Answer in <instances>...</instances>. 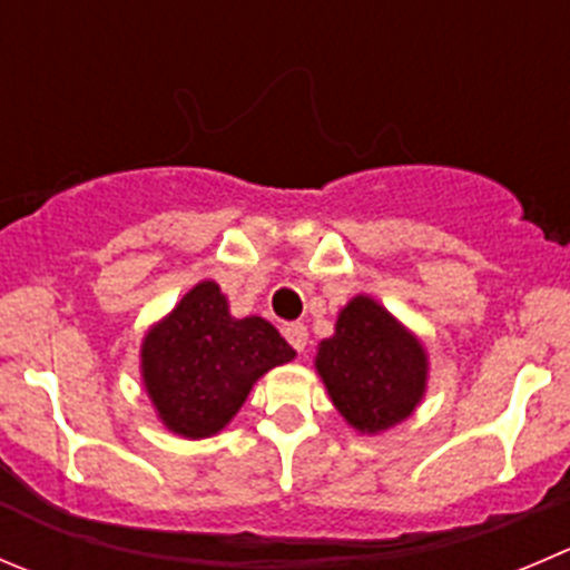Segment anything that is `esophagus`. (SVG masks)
<instances>
[{
    "instance_id": "1",
    "label": "esophagus",
    "mask_w": 570,
    "mask_h": 570,
    "mask_svg": "<svg viewBox=\"0 0 570 570\" xmlns=\"http://www.w3.org/2000/svg\"><path fill=\"white\" fill-rule=\"evenodd\" d=\"M284 336L289 340V345L295 347L297 353L306 351V342H308V328L303 323H289L284 328Z\"/></svg>"
}]
</instances>
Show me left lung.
Wrapping results in <instances>:
<instances>
[{
    "label": "left lung",
    "mask_w": 570,
    "mask_h": 570,
    "mask_svg": "<svg viewBox=\"0 0 570 570\" xmlns=\"http://www.w3.org/2000/svg\"><path fill=\"white\" fill-rule=\"evenodd\" d=\"M314 367L342 420L370 438L403 423L429 386L425 345L370 295L340 308L334 334L317 345Z\"/></svg>",
    "instance_id": "1"
}]
</instances>
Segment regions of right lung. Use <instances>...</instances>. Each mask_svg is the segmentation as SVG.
I'll use <instances>...</instances> for the list:
<instances>
[{
	"mask_svg": "<svg viewBox=\"0 0 570 570\" xmlns=\"http://www.w3.org/2000/svg\"><path fill=\"white\" fill-rule=\"evenodd\" d=\"M295 356L273 323L234 317L217 281H200L147 328L138 370L164 429L206 440L236 417L264 373Z\"/></svg>",
	"mask_w": 570,
	"mask_h": 570,
	"instance_id": "obj_1",
	"label": "right lung"
}]
</instances>
